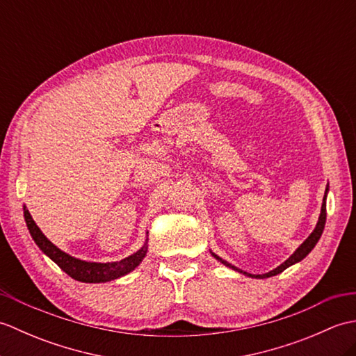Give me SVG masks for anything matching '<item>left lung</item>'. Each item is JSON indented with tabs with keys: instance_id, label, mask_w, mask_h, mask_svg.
Instances as JSON below:
<instances>
[{
	"instance_id": "8db88e82",
	"label": "left lung",
	"mask_w": 356,
	"mask_h": 356,
	"mask_svg": "<svg viewBox=\"0 0 356 356\" xmlns=\"http://www.w3.org/2000/svg\"><path fill=\"white\" fill-rule=\"evenodd\" d=\"M327 191H329V185L326 186V193H324V197H323V205H321V213H320V217H318V223H316L315 229L311 232V236H309V237L303 241V243H301V245L297 248V251H295V252L289 257V259H287L284 263L280 264V266H277L275 269H272V270L266 272V274H261V275L249 274V272H245V270H241V269H238V268H236V266H232L231 263H228L226 260L220 259V257H218L217 254H214V252H211V254H213L214 259H217L218 261L223 263L225 266H228V268H231V269H234V270H237V272H240V274H243V275H246V277H251V278H269V277H274V275L280 274V272H283L284 269L292 266V264H295V263H298V261L303 260L305 257L315 248V245L318 243V240H320L321 234H323V229H324V225H326V197H327Z\"/></svg>"
}]
</instances>
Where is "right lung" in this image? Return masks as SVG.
I'll return each instance as SVG.
<instances>
[{"instance_id":"right-lung-1","label":"right lung","mask_w":356,"mask_h":356,"mask_svg":"<svg viewBox=\"0 0 356 356\" xmlns=\"http://www.w3.org/2000/svg\"><path fill=\"white\" fill-rule=\"evenodd\" d=\"M24 218L27 229L30 236L35 240V243L41 251L50 257V260L55 261L59 268H61L67 275L72 278L78 280L82 283H105L111 282V280H116L119 277L127 275L128 272L134 270L139 266L143 257L147 255L148 251V238L145 243L139 249L138 252L128 255L127 259L120 261H111V263H96V261H84L79 259H74V257L69 255L67 252L61 251L58 246H55L51 241L44 236L42 231L38 228V225L30 216L29 209L24 207Z\"/></svg>"}]
</instances>
